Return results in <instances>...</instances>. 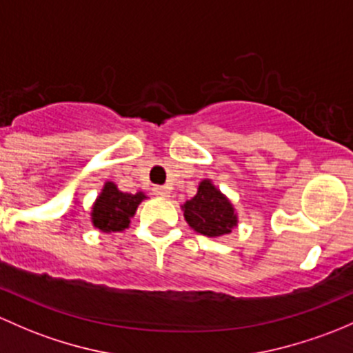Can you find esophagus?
<instances>
[{
    "mask_svg": "<svg viewBox=\"0 0 353 353\" xmlns=\"http://www.w3.org/2000/svg\"><path fill=\"white\" fill-rule=\"evenodd\" d=\"M152 192H154V195H158V197H170V188L163 187V185H156V187L152 188Z\"/></svg>",
    "mask_w": 353,
    "mask_h": 353,
    "instance_id": "34e87169",
    "label": "esophagus"
}]
</instances>
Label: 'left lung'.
Returning a JSON list of instances; mask_svg holds the SVG:
<instances>
[{
  "label": "left lung",
  "instance_id": "left-lung-1",
  "mask_svg": "<svg viewBox=\"0 0 353 353\" xmlns=\"http://www.w3.org/2000/svg\"><path fill=\"white\" fill-rule=\"evenodd\" d=\"M183 209L190 228L209 238L228 234L236 226V214L231 202L209 180L199 185L197 195L185 202Z\"/></svg>",
  "mask_w": 353,
  "mask_h": 353
}]
</instances>
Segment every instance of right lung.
Listing matches in <instances>:
<instances>
[{
  "instance_id": "right-lung-1",
  "label": "right lung",
  "mask_w": 353,
  "mask_h": 353,
  "mask_svg": "<svg viewBox=\"0 0 353 353\" xmlns=\"http://www.w3.org/2000/svg\"><path fill=\"white\" fill-rule=\"evenodd\" d=\"M144 199L146 195L143 192L127 194V192L119 190L112 181H108L93 205V224L103 232L123 231L129 226L130 217L136 212L137 205Z\"/></svg>"
}]
</instances>
